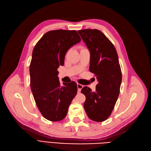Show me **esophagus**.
<instances>
[{"label": "esophagus", "instance_id": "34e87169", "mask_svg": "<svg viewBox=\"0 0 151 151\" xmlns=\"http://www.w3.org/2000/svg\"><path fill=\"white\" fill-rule=\"evenodd\" d=\"M77 89H78V91H79V92H80L81 90L82 89V88H83V86L82 85V84H78V83H77Z\"/></svg>", "mask_w": 151, "mask_h": 151}]
</instances>
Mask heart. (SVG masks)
I'll return each mask as SVG.
<instances>
[{
  "label": "heart",
  "instance_id": "1",
  "mask_svg": "<svg viewBox=\"0 0 151 151\" xmlns=\"http://www.w3.org/2000/svg\"><path fill=\"white\" fill-rule=\"evenodd\" d=\"M83 49H84V48H82V49H81V50H83Z\"/></svg>",
  "mask_w": 151,
  "mask_h": 151
}]
</instances>
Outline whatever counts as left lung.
Returning <instances> with one entry per match:
<instances>
[{
  "label": "left lung",
  "mask_w": 151,
  "mask_h": 151,
  "mask_svg": "<svg viewBox=\"0 0 151 151\" xmlns=\"http://www.w3.org/2000/svg\"><path fill=\"white\" fill-rule=\"evenodd\" d=\"M78 33L90 52L89 70L96 76V91L84 87V104L87 115L101 122L110 116L120 93L122 72L116 50L113 43L98 29L79 30Z\"/></svg>",
  "instance_id": "left-lung-1"
}]
</instances>
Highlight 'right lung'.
I'll return each instance as SVG.
<instances>
[{
    "mask_svg": "<svg viewBox=\"0 0 151 151\" xmlns=\"http://www.w3.org/2000/svg\"><path fill=\"white\" fill-rule=\"evenodd\" d=\"M81 40L75 30H53L45 33L34 47L29 65L31 89L39 111L50 121L63 120L77 94L75 82L60 85L57 68L64 65L68 49Z\"/></svg>",
    "mask_w": 151,
    "mask_h": 151,
    "instance_id": "add662e5",
    "label": "right lung"
}]
</instances>
